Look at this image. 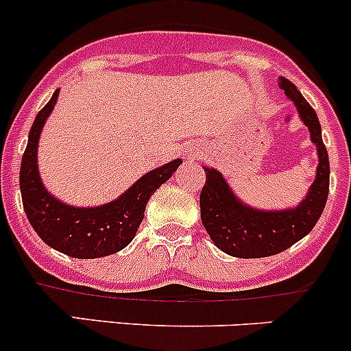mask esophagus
I'll list each match as a JSON object with an SVG mask.
<instances>
[{"mask_svg":"<svg viewBox=\"0 0 351 351\" xmlns=\"http://www.w3.org/2000/svg\"><path fill=\"white\" fill-rule=\"evenodd\" d=\"M190 156H192V154H190Z\"/></svg>","mask_w":351,"mask_h":351,"instance_id":"1","label":"esophagus"}]
</instances>
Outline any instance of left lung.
<instances>
[{
	"instance_id": "1",
	"label": "left lung",
	"mask_w": 351,
	"mask_h": 351,
	"mask_svg": "<svg viewBox=\"0 0 351 351\" xmlns=\"http://www.w3.org/2000/svg\"><path fill=\"white\" fill-rule=\"evenodd\" d=\"M287 98L293 101L299 117L317 147V173L306 198L285 210H258L243 204L229 189L224 176L214 168L205 169V185L200 193V217L215 246L236 258H263L278 254L309 234L324 210L329 192V159L321 137L316 112L295 84L278 80Z\"/></svg>"
}]
</instances>
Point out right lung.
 <instances>
[{"mask_svg":"<svg viewBox=\"0 0 351 351\" xmlns=\"http://www.w3.org/2000/svg\"><path fill=\"white\" fill-rule=\"evenodd\" d=\"M58 95L59 90H56L49 104L37 113L28 134L20 168L25 214L42 241L67 256L83 260L108 256L132 241L144 219L147 200L171 178L182 159H173L146 173L117 200L100 207H73L58 200L45 190L37 166L38 139Z\"/></svg>","mask_w":351,"mask_h":351,"instance_id":"obj_1","label":"right lung"}]
</instances>
